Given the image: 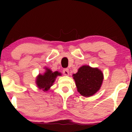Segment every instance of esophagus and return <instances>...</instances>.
<instances>
[{"instance_id": "1", "label": "esophagus", "mask_w": 132, "mask_h": 132, "mask_svg": "<svg viewBox=\"0 0 132 132\" xmlns=\"http://www.w3.org/2000/svg\"><path fill=\"white\" fill-rule=\"evenodd\" d=\"M63 74L65 76H68L69 75V70L68 69V68H64V70H63Z\"/></svg>"}]
</instances>
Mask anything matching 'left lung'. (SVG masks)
Segmentation results:
<instances>
[{"label": "left lung", "mask_w": 132, "mask_h": 132, "mask_svg": "<svg viewBox=\"0 0 132 132\" xmlns=\"http://www.w3.org/2000/svg\"><path fill=\"white\" fill-rule=\"evenodd\" d=\"M77 91L84 97H90L98 91L103 80V75L98 68L84 65L73 75Z\"/></svg>", "instance_id": "obj_1"}]
</instances>
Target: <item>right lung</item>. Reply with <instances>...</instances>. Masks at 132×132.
Wrapping results in <instances>:
<instances>
[{"label":"right lung","instance_id":"obj_1","mask_svg":"<svg viewBox=\"0 0 132 132\" xmlns=\"http://www.w3.org/2000/svg\"><path fill=\"white\" fill-rule=\"evenodd\" d=\"M47 71L43 75H39L37 79V85L39 89L44 91H48L50 86L55 82L57 76H60L61 74L57 71L52 72L49 69H46Z\"/></svg>","mask_w":132,"mask_h":132}]
</instances>
